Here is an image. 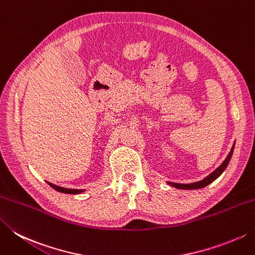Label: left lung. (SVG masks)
Segmentation results:
<instances>
[{
	"label": "left lung",
	"mask_w": 255,
	"mask_h": 255,
	"mask_svg": "<svg viewBox=\"0 0 255 255\" xmlns=\"http://www.w3.org/2000/svg\"><path fill=\"white\" fill-rule=\"evenodd\" d=\"M236 143V142H234ZM234 143L233 146L231 148V151L229 152L228 157L226 158V160H224L220 166H219L216 170H214L213 172H211L210 174H209L208 177H206L203 179V180L201 181H198V182H193V183H188V184H183V183H174V182H168V184H170V186L177 188V189H183V190H193V189H201V188H204L207 187L208 184H210L211 182H213L216 179L220 176V174L226 170V168L228 167L229 162H230L231 160V157H232V153H233V150H234Z\"/></svg>",
	"instance_id": "obj_1"
}]
</instances>
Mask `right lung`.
<instances>
[{"label":"right lung","mask_w":255,"mask_h":255,"mask_svg":"<svg viewBox=\"0 0 255 255\" xmlns=\"http://www.w3.org/2000/svg\"><path fill=\"white\" fill-rule=\"evenodd\" d=\"M49 183V182H48ZM49 186H51L55 190L58 191V192H63V193H69V194H78V193H82L84 192L83 189H66V188H62V187H58V186H55L53 183H49Z\"/></svg>","instance_id":"obj_1"}]
</instances>
